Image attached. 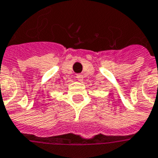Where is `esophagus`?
<instances>
[{
    "label": "esophagus",
    "mask_w": 158,
    "mask_h": 158,
    "mask_svg": "<svg viewBox=\"0 0 158 158\" xmlns=\"http://www.w3.org/2000/svg\"><path fill=\"white\" fill-rule=\"evenodd\" d=\"M83 78H84V77H83V75L81 74V73H79V74H77V75H76V79H78L79 81H82Z\"/></svg>",
    "instance_id": "obj_1"
}]
</instances>
